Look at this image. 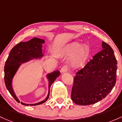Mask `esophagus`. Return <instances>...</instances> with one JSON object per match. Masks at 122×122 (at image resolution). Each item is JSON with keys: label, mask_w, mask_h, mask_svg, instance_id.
I'll return each mask as SVG.
<instances>
[{"label": "esophagus", "mask_w": 122, "mask_h": 122, "mask_svg": "<svg viewBox=\"0 0 122 122\" xmlns=\"http://www.w3.org/2000/svg\"><path fill=\"white\" fill-rule=\"evenodd\" d=\"M68 71V66L67 65H65L63 66L61 68V72H62V73H63V72H67Z\"/></svg>", "instance_id": "1"}]
</instances>
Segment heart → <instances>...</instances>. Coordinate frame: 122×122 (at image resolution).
<instances>
[{"mask_svg":"<svg viewBox=\"0 0 122 122\" xmlns=\"http://www.w3.org/2000/svg\"><path fill=\"white\" fill-rule=\"evenodd\" d=\"M64 53L68 56L73 55L71 65L74 67H81L84 65L91 53L90 48L86 44L81 46L79 42L75 41L69 44L65 47Z\"/></svg>","mask_w":122,"mask_h":122,"instance_id":"1","label":"heart"}]
</instances>
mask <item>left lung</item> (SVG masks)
Listing matches in <instances>:
<instances>
[{"mask_svg":"<svg viewBox=\"0 0 122 122\" xmlns=\"http://www.w3.org/2000/svg\"><path fill=\"white\" fill-rule=\"evenodd\" d=\"M102 49L74 77L72 100L76 104H93L104 98L116 81L117 61L111 46L102 42Z\"/></svg>","mask_w":122,"mask_h":122,"instance_id":"obj_1","label":"left lung"}]
</instances>
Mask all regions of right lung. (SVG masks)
<instances>
[{
  "mask_svg": "<svg viewBox=\"0 0 122 122\" xmlns=\"http://www.w3.org/2000/svg\"><path fill=\"white\" fill-rule=\"evenodd\" d=\"M45 43L43 40L35 37L27 42H20L12 48L10 53L9 57L6 61L5 65V82L6 86L11 95L18 102H20L14 92L12 87V79L15 74L17 72L19 67L21 63L26 62L33 59L40 58L43 57L42 46ZM59 71H55L52 73L47 75L49 80V92L47 97L45 100L38 102V103L28 104L20 102L21 104L24 105H37L44 103L48 100L50 96V87L51 85L55 81L57 77L60 76Z\"/></svg>",
  "mask_w": 122,
  "mask_h": 122,
  "instance_id": "obj_1",
  "label": "right lung"
}]
</instances>
